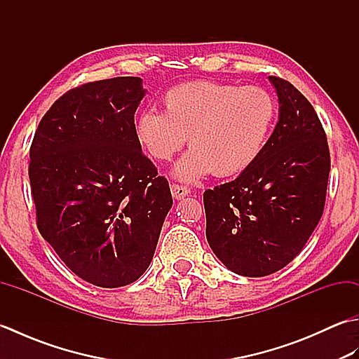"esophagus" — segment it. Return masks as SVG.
Masks as SVG:
<instances>
[{
  "label": "esophagus",
  "mask_w": 359,
  "mask_h": 359,
  "mask_svg": "<svg viewBox=\"0 0 359 359\" xmlns=\"http://www.w3.org/2000/svg\"><path fill=\"white\" fill-rule=\"evenodd\" d=\"M189 193V189L187 188V187H182V185H171V194H172V197L174 199H177V201H180V199H184V197H187Z\"/></svg>",
  "instance_id": "esophagus-1"
}]
</instances>
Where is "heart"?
<instances>
[{"label":"heart","mask_w":359,"mask_h":359,"mask_svg":"<svg viewBox=\"0 0 359 359\" xmlns=\"http://www.w3.org/2000/svg\"><path fill=\"white\" fill-rule=\"evenodd\" d=\"M165 112L143 111L135 139L149 157L170 160L189 149L172 168L180 182L194 184L211 172L234 175L261 157L278 116L274 98L262 88L194 81L174 86L163 97Z\"/></svg>","instance_id":"heart-1"}]
</instances>
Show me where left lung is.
Instances as JSON below:
<instances>
[{
  "mask_svg": "<svg viewBox=\"0 0 359 359\" xmlns=\"http://www.w3.org/2000/svg\"><path fill=\"white\" fill-rule=\"evenodd\" d=\"M279 116L264 152L234 180L203 194L207 241L228 270L271 274L301 253L321 220L330 152L313 106L292 83L269 77Z\"/></svg>",
  "mask_w": 359,
  "mask_h": 359,
  "instance_id": "obj_1",
  "label": "left lung"
}]
</instances>
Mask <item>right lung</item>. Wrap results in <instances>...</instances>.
Masks as SVG:
<instances>
[{
  "mask_svg": "<svg viewBox=\"0 0 359 359\" xmlns=\"http://www.w3.org/2000/svg\"><path fill=\"white\" fill-rule=\"evenodd\" d=\"M144 95L140 77L72 89L44 114L30 147L38 230L97 287H123L147 271L172 207L170 185L135 139Z\"/></svg>",
  "mask_w": 359,
  "mask_h": 359,
  "instance_id": "1",
  "label": "right lung"
}]
</instances>
